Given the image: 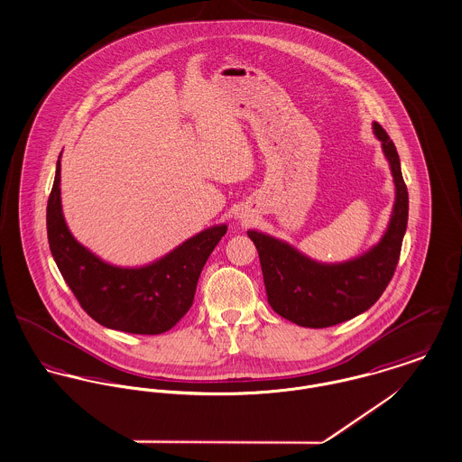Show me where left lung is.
<instances>
[{
	"mask_svg": "<svg viewBox=\"0 0 462 462\" xmlns=\"http://www.w3.org/2000/svg\"><path fill=\"white\" fill-rule=\"evenodd\" d=\"M373 131L396 185L393 216L376 245L356 259L326 264L270 235L246 231L259 252L270 307L298 326L319 329L354 319L378 301L396 272L408 222V190L396 145L380 124L373 123Z\"/></svg>",
	"mask_w": 462,
	"mask_h": 462,
	"instance_id": "8db88e82",
	"label": "left lung"
}]
</instances>
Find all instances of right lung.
<instances>
[{
	"label": "right lung",
	"mask_w": 462,
	"mask_h": 462,
	"mask_svg": "<svg viewBox=\"0 0 462 462\" xmlns=\"http://www.w3.org/2000/svg\"><path fill=\"white\" fill-rule=\"evenodd\" d=\"M61 155L47 203V236L64 282L89 317L108 329L161 335L192 307L201 270L226 235L218 224L185 240L164 257L140 268L101 261L69 233L61 208Z\"/></svg>",
	"instance_id": "obj_1"
}]
</instances>
